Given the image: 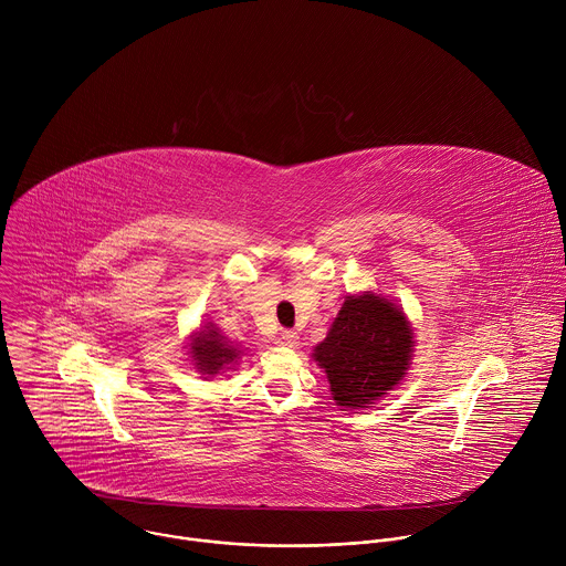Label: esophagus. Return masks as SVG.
<instances>
[{"instance_id":"obj_1","label":"esophagus","mask_w":566,"mask_h":566,"mask_svg":"<svg viewBox=\"0 0 566 566\" xmlns=\"http://www.w3.org/2000/svg\"><path fill=\"white\" fill-rule=\"evenodd\" d=\"M282 343H284L286 347H297L300 336H297L295 332H282Z\"/></svg>"}]
</instances>
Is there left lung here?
Segmentation results:
<instances>
[{
	"label": "left lung",
	"instance_id": "1",
	"mask_svg": "<svg viewBox=\"0 0 566 566\" xmlns=\"http://www.w3.org/2000/svg\"><path fill=\"white\" fill-rule=\"evenodd\" d=\"M415 347V329L402 306L382 293L363 291L345 297L311 358L325 369L340 408L365 410L406 378Z\"/></svg>",
	"mask_w": 566,
	"mask_h": 566
}]
</instances>
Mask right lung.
Segmentation results:
<instances>
[{"label":"right lung","mask_w":566,"mask_h":566,"mask_svg":"<svg viewBox=\"0 0 566 566\" xmlns=\"http://www.w3.org/2000/svg\"><path fill=\"white\" fill-rule=\"evenodd\" d=\"M188 360L201 374V378H212L217 374L234 369L237 360L244 356V349L221 336L214 322H203L188 340Z\"/></svg>","instance_id":"add662e5"}]
</instances>
